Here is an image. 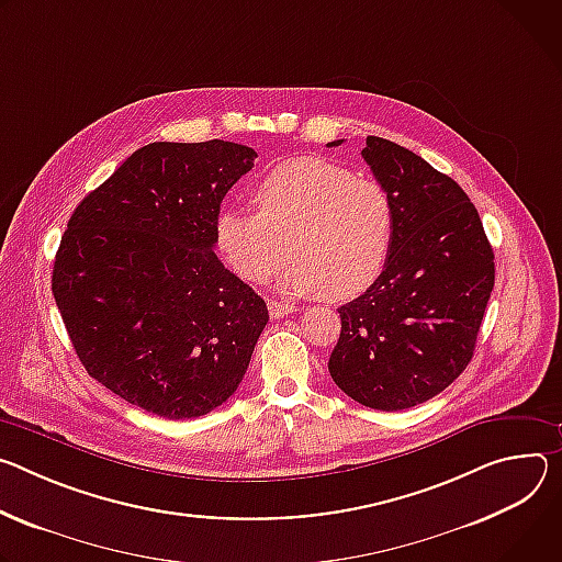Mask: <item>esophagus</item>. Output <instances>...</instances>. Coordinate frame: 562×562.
<instances>
[{"instance_id":"obj_1","label":"esophagus","mask_w":562,"mask_h":562,"mask_svg":"<svg viewBox=\"0 0 562 562\" xmlns=\"http://www.w3.org/2000/svg\"><path fill=\"white\" fill-rule=\"evenodd\" d=\"M268 310H270L272 319H283L290 313H294V305H288V303H281V301H268Z\"/></svg>"}]
</instances>
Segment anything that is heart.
I'll return each instance as SVG.
<instances>
[{
  "instance_id": "1",
  "label": "heart",
  "mask_w": 562,
  "mask_h": 562,
  "mask_svg": "<svg viewBox=\"0 0 562 562\" xmlns=\"http://www.w3.org/2000/svg\"><path fill=\"white\" fill-rule=\"evenodd\" d=\"M252 199L257 212L229 207L214 223L221 255L243 281L266 283L288 252V292L350 299L384 270L395 210L378 180L324 158H296L268 171Z\"/></svg>"
}]
</instances>
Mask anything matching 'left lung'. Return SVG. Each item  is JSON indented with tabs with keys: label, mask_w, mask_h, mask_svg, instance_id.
<instances>
[{
	"label": "left lung",
	"mask_w": 562,
	"mask_h": 562,
	"mask_svg": "<svg viewBox=\"0 0 562 562\" xmlns=\"http://www.w3.org/2000/svg\"><path fill=\"white\" fill-rule=\"evenodd\" d=\"M361 156L393 201L395 232L375 283L337 307L341 335L328 370L355 402L404 411L469 366L495 281L493 249L453 178L378 136Z\"/></svg>",
	"instance_id": "left-lung-1"
}]
</instances>
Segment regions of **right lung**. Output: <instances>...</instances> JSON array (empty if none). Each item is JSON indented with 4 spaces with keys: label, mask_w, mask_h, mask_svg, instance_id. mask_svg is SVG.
<instances>
[{
    "label": "right lung",
    "mask_w": 562,
    "mask_h": 562,
    "mask_svg": "<svg viewBox=\"0 0 562 562\" xmlns=\"http://www.w3.org/2000/svg\"><path fill=\"white\" fill-rule=\"evenodd\" d=\"M252 147L151 143L76 207L53 296L89 375L147 413L201 417L238 389L266 301L216 257L214 223Z\"/></svg>",
    "instance_id": "add662e5"
}]
</instances>
